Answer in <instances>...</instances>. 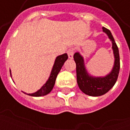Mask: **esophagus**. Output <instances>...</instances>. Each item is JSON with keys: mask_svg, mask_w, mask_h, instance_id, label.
<instances>
[{"mask_svg": "<svg viewBox=\"0 0 130 130\" xmlns=\"http://www.w3.org/2000/svg\"><path fill=\"white\" fill-rule=\"evenodd\" d=\"M68 57H69V58H70L72 59V58H73V55H74V51L73 48H70L69 50L68 51Z\"/></svg>", "mask_w": 130, "mask_h": 130, "instance_id": "esophagus-1", "label": "esophagus"}]
</instances>
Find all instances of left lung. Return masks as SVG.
Returning <instances> with one entry per match:
<instances>
[{"label": "left lung", "mask_w": 130, "mask_h": 130, "mask_svg": "<svg viewBox=\"0 0 130 130\" xmlns=\"http://www.w3.org/2000/svg\"><path fill=\"white\" fill-rule=\"evenodd\" d=\"M111 41L112 49L114 56V64L111 72L105 76H91L86 69L84 59L79 52L74 55V59L76 65V79L80 90L88 95L98 97L104 95L113 86L117 81L120 71V56L119 51L110 30L106 28H102Z\"/></svg>", "instance_id": "8db88e82"}]
</instances>
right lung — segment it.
I'll return each mask as SVG.
<instances>
[{
    "label": "right lung",
    "mask_w": 130,
    "mask_h": 130,
    "mask_svg": "<svg viewBox=\"0 0 130 130\" xmlns=\"http://www.w3.org/2000/svg\"><path fill=\"white\" fill-rule=\"evenodd\" d=\"M68 56L67 54H62L60 56H57L56 60H55L54 66H53V68L51 70V72L50 74V76L48 77V80L46 81V82L43 85L40 90L36 91L35 93H29V94L24 93H24L30 96H32V97H41V96H44L48 94L52 90L53 88H54L58 74L59 73V72L61 70V68H62V65H64V63L68 60ZM10 75L12 76L11 70H10Z\"/></svg>",
    "instance_id": "add662e5"
}]
</instances>
